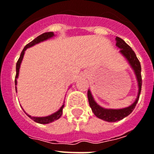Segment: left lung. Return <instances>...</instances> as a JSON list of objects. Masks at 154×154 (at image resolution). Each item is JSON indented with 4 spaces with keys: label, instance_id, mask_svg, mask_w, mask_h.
Returning a JSON list of instances; mask_svg holds the SVG:
<instances>
[{
    "label": "left lung",
    "instance_id": "obj_1",
    "mask_svg": "<svg viewBox=\"0 0 154 154\" xmlns=\"http://www.w3.org/2000/svg\"><path fill=\"white\" fill-rule=\"evenodd\" d=\"M116 46L120 48V52L124 56L128 62L131 64V67L133 68L134 70V73L137 77V80L138 82V97L134 101L133 104H131L130 107H126V108H122V109H105L99 106L95 100H93L91 92L88 90V99L89 105L92 108V111L93 112L94 115L99 119H101L103 120L107 121V122H116V121H119L122 119L127 116H129L131 112H133L134 109L136 104L138 103V99H139V95L141 93V89H142V75H141V64H140L139 60L136 56L134 51L132 50L129 45H127L124 40H122V38L119 37H116Z\"/></svg>",
    "mask_w": 154,
    "mask_h": 154
}]
</instances>
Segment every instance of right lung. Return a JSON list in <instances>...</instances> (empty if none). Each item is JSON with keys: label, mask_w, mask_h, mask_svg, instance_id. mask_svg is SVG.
<instances>
[{"label": "right lung", "mask_w": 154, "mask_h": 154, "mask_svg": "<svg viewBox=\"0 0 154 154\" xmlns=\"http://www.w3.org/2000/svg\"><path fill=\"white\" fill-rule=\"evenodd\" d=\"M54 36V33L53 32H46V33H43L40 35H38L37 38H35L34 40H32V42H29L28 44H27L26 46L24 47L23 50L22 51L20 54V56L19 57L18 61L16 62V79H15V85H16V84H17V81H16V78L18 77V75H19V69H20V63L22 62V59H23V54H24V51H26V49L28 48V47H31L32 46H34L35 44H37L38 42H42V41H44L47 38H50L51 37H53ZM63 107H64V104L61 107L58 111L55 113L52 114L51 116H46V117H32L31 116L29 115H27L28 117L32 119V120H34L35 122H38V123H41V124H47V123H50V122H53L54 120H57L58 119L62 116V110H63Z\"/></svg>", "instance_id": "add662e5"}]
</instances>
